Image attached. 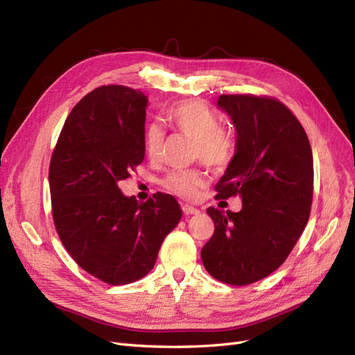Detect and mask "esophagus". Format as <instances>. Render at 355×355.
Returning <instances> with one entry per match:
<instances>
[{
  "mask_svg": "<svg viewBox=\"0 0 355 355\" xmlns=\"http://www.w3.org/2000/svg\"><path fill=\"white\" fill-rule=\"evenodd\" d=\"M182 211H184L185 214H196L200 210L197 207H194V206H189V204H182Z\"/></svg>",
  "mask_w": 355,
  "mask_h": 355,
  "instance_id": "obj_1",
  "label": "esophagus"
}]
</instances>
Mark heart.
I'll return each instance as SVG.
<instances>
[{"instance_id": "1", "label": "heart", "mask_w": 355, "mask_h": 355, "mask_svg": "<svg viewBox=\"0 0 355 355\" xmlns=\"http://www.w3.org/2000/svg\"><path fill=\"white\" fill-rule=\"evenodd\" d=\"M168 125L194 141L192 154L213 170L231 164L237 151V137L230 128L220 125L219 116L201 101H184L171 106L166 114ZM164 133L161 127L151 124L145 132V151L149 158H158L163 149ZM206 184V173L201 168L176 170L163 179L161 185L182 198H194L198 188Z\"/></svg>"}]
</instances>
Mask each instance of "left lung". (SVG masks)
Here are the masks:
<instances>
[{
  "mask_svg": "<svg viewBox=\"0 0 355 355\" xmlns=\"http://www.w3.org/2000/svg\"><path fill=\"white\" fill-rule=\"evenodd\" d=\"M218 106L237 130V151L214 187L240 196L243 209L209 207L214 222L201 261L216 280L247 286L274 272L302 235L314 189L313 151L302 124L268 96L220 94Z\"/></svg>",
  "mask_w": 355,
  "mask_h": 355,
  "instance_id": "1",
  "label": "left lung"
}]
</instances>
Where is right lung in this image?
<instances>
[{
	"label": "right lung",
	"mask_w": 355,
	"mask_h": 355,
	"mask_svg": "<svg viewBox=\"0 0 355 355\" xmlns=\"http://www.w3.org/2000/svg\"><path fill=\"white\" fill-rule=\"evenodd\" d=\"M148 99L125 85H101L73 106L50 159L51 211L72 259L120 286L153 270L166 235L182 218L176 198L137 202L118 182L145 158Z\"/></svg>",
	"instance_id": "obj_1"
}]
</instances>
